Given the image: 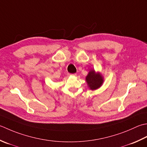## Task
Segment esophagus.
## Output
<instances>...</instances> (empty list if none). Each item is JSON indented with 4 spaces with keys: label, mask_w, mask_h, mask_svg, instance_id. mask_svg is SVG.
<instances>
[{
    "label": "esophagus",
    "mask_w": 147,
    "mask_h": 147,
    "mask_svg": "<svg viewBox=\"0 0 147 147\" xmlns=\"http://www.w3.org/2000/svg\"><path fill=\"white\" fill-rule=\"evenodd\" d=\"M72 75H73V76H76V73H73V74H72Z\"/></svg>",
    "instance_id": "obj_1"
}]
</instances>
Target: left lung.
Returning <instances> with one entry per match:
<instances>
[{
    "label": "left lung",
    "instance_id": "1",
    "mask_svg": "<svg viewBox=\"0 0 147 147\" xmlns=\"http://www.w3.org/2000/svg\"><path fill=\"white\" fill-rule=\"evenodd\" d=\"M86 81H87L88 87L91 90H96L99 88L102 84L103 80L101 75L99 73H96L94 70H92L88 75L86 77Z\"/></svg>",
    "mask_w": 147,
    "mask_h": 147
}]
</instances>
